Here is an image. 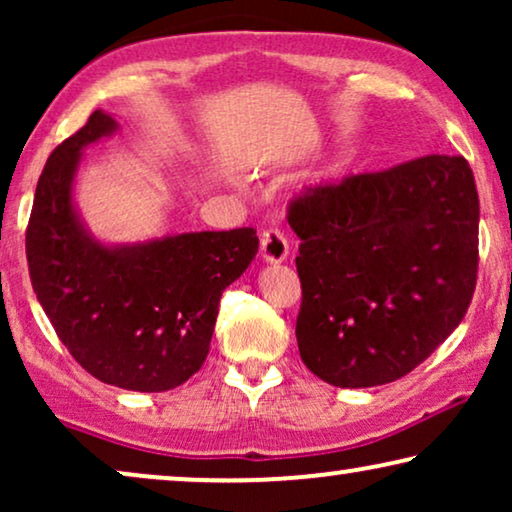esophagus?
Wrapping results in <instances>:
<instances>
[{"mask_svg": "<svg viewBox=\"0 0 512 512\" xmlns=\"http://www.w3.org/2000/svg\"><path fill=\"white\" fill-rule=\"evenodd\" d=\"M261 256L265 263H282L289 256V240L284 230L268 228L261 233Z\"/></svg>", "mask_w": 512, "mask_h": 512, "instance_id": "esophagus-1", "label": "esophagus"}]
</instances>
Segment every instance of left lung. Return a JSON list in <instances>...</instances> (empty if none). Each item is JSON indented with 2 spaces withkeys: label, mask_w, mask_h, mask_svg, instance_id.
Masks as SVG:
<instances>
[{
  "label": "left lung",
  "mask_w": 512,
  "mask_h": 512,
  "mask_svg": "<svg viewBox=\"0 0 512 512\" xmlns=\"http://www.w3.org/2000/svg\"><path fill=\"white\" fill-rule=\"evenodd\" d=\"M300 359L342 389L408 375L461 324L478 282L480 200L464 156H424L289 202Z\"/></svg>",
  "instance_id": "obj_1"
}]
</instances>
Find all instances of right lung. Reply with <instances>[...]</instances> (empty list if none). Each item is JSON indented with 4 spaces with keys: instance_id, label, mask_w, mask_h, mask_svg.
I'll list each match as a JSON object with an SVG mask.
<instances>
[{
    "instance_id": "obj_1",
    "label": "right lung",
    "mask_w": 512,
    "mask_h": 512,
    "mask_svg": "<svg viewBox=\"0 0 512 512\" xmlns=\"http://www.w3.org/2000/svg\"><path fill=\"white\" fill-rule=\"evenodd\" d=\"M116 130L93 111L48 156L25 233L32 289L74 361L104 384L167 391L205 363L221 293L258 251L254 228L104 247L76 219L72 179L83 146Z\"/></svg>"
}]
</instances>
